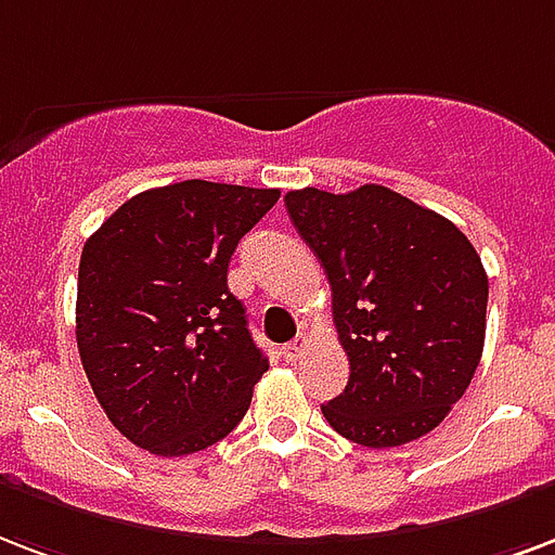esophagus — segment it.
<instances>
[{"mask_svg":"<svg viewBox=\"0 0 555 555\" xmlns=\"http://www.w3.org/2000/svg\"><path fill=\"white\" fill-rule=\"evenodd\" d=\"M306 346H308V337H302V334H299V337H296V340H291V344L285 346V349H282V354H285V361H299V358H302V352H306Z\"/></svg>","mask_w":555,"mask_h":555,"instance_id":"esophagus-1","label":"esophagus"}]
</instances>
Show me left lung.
I'll list each match as a JSON object with an SVG mask.
<instances>
[{
    "label": "left lung",
    "mask_w": 555,
    "mask_h": 555,
    "mask_svg": "<svg viewBox=\"0 0 555 555\" xmlns=\"http://www.w3.org/2000/svg\"><path fill=\"white\" fill-rule=\"evenodd\" d=\"M296 232L332 285L346 390L323 404L340 437L396 448L463 399L483 354L489 279L472 241L384 185L285 194Z\"/></svg>",
    "instance_id": "left-lung-1"
}]
</instances>
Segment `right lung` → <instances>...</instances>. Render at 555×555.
Segmentation results:
<instances>
[{
	"label": "right lung",
	"instance_id": "obj_1",
	"mask_svg": "<svg viewBox=\"0 0 555 555\" xmlns=\"http://www.w3.org/2000/svg\"><path fill=\"white\" fill-rule=\"evenodd\" d=\"M276 201L279 189L183 180L121 203L83 244L80 363L133 446L194 454L247 413L270 363L249 337L227 270Z\"/></svg>",
	"mask_w": 555,
	"mask_h": 555
}]
</instances>
